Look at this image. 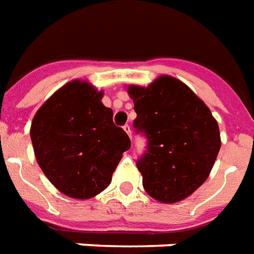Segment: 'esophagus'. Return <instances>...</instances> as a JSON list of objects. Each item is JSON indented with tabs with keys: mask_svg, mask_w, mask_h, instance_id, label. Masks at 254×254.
Segmentation results:
<instances>
[{
	"mask_svg": "<svg viewBox=\"0 0 254 254\" xmlns=\"http://www.w3.org/2000/svg\"><path fill=\"white\" fill-rule=\"evenodd\" d=\"M124 130H125V133H127V134L131 138V127H130V125H127H127L124 127Z\"/></svg>",
	"mask_w": 254,
	"mask_h": 254,
	"instance_id": "34e87169",
	"label": "esophagus"
}]
</instances>
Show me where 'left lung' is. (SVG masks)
I'll return each instance as SVG.
<instances>
[{
  "label": "left lung",
  "mask_w": 254,
  "mask_h": 254,
  "mask_svg": "<svg viewBox=\"0 0 254 254\" xmlns=\"http://www.w3.org/2000/svg\"><path fill=\"white\" fill-rule=\"evenodd\" d=\"M134 127L148 138L137 161L145 191L174 204L196 191L210 174L221 148L220 129L205 102L183 81L160 75L148 86L129 85Z\"/></svg>",
  "instance_id": "obj_1"
}]
</instances>
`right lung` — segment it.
<instances>
[{
  "instance_id": "obj_1",
  "label": "right lung",
  "mask_w": 254,
  "mask_h": 254,
  "mask_svg": "<svg viewBox=\"0 0 254 254\" xmlns=\"http://www.w3.org/2000/svg\"><path fill=\"white\" fill-rule=\"evenodd\" d=\"M102 96L88 81H70L42 104L30 127L34 156L44 174L63 194L77 200L105 190L123 153L130 148Z\"/></svg>"
}]
</instances>
